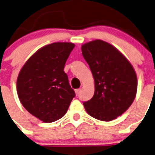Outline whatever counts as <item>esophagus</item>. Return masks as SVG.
Listing matches in <instances>:
<instances>
[{
    "instance_id": "1",
    "label": "esophagus",
    "mask_w": 155,
    "mask_h": 155,
    "mask_svg": "<svg viewBox=\"0 0 155 155\" xmlns=\"http://www.w3.org/2000/svg\"><path fill=\"white\" fill-rule=\"evenodd\" d=\"M79 91H80V89H79V88L76 89V90H75V92H76V95H78V94H79Z\"/></svg>"
}]
</instances>
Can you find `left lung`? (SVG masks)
I'll list each match as a JSON object with an SVG mask.
<instances>
[{
	"label": "left lung",
	"mask_w": 155,
	"mask_h": 155,
	"mask_svg": "<svg viewBox=\"0 0 155 155\" xmlns=\"http://www.w3.org/2000/svg\"><path fill=\"white\" fill-rule=\"evenodd\" d=\"M95 82L94 97L83 102L89 115L102 121L120 116L132 104L137 80L133 67L114 46L95 40L82 47Z\"/></svg>",
	"instance_id": "1"
}]
</instances>
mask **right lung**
<instances>
[{
    "instance_id": "1",
    "label": "right lung",
    "mask_w": 155,
    "mask_h": 155,
    "mask_svg": "<svg viewBox=\"0 0 155 155\" xmlns=\"http://www.w3.org/2000/svg\"><path fill=\"white\" fill-rule=\"evenodd\" d=\"M74 47L68 42L47 45L32 55L19 73L17 92L21 102L45 123L61 118L76 96L64 71Z\"/></svg>"
}]
</instances>
